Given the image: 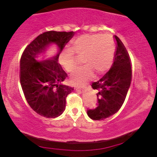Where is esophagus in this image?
I'll use <instances>...</instances> for the list:
<instances>
[{
  "mask_svg": "<svg viewBox=\"0 0 157 157\" xmlns=\"http://www.w3.org/2000/svg\"><path fill=\"white\" fill-rule=\"evenodd\" d=\"M75 87H76V89H83V88H84V85H81V84H77L75 86Z\"/></svg>",
  "mask_w": 157,
  "mask_h": 157,
  "instance_id": "1",
  "label": "esophagus"
}]
</instances>
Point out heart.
I'll return each mask as SVG.
<instances>
[{
    "mask_svg": "<svg viewBox=\"0 0 157 157\" xmlns=\"http://www.w3.org/2000/svg\"><path fill=\"white\" fill-rule=\"evenodd\" d=\"M115 51L114 40L110 36L98 33L83 35L73 42L71 50L61 53L59 60L64 70L72 73L78 63L75 57L83 59L85 66L71 77L73 83H83L94 76V71L98 75L107 71L112 65Z\"/></svg>",
    "mask_w": 157,
    "mask_h": 157,
    "instance_id": "b5f03b06",
    "label": "heart"
}]
</instances>
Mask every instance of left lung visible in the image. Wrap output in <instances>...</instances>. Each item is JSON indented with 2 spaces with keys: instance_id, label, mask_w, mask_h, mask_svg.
Instances as JSON below:
<instances>
[{
  "instance_id": "8db88e82",
  "label": "left lung",
  "mask_w": 157,
  "mask_h": 157,
  "mask_svg": "<svg viewBox=\"0 0 157 157\" xmlns=\"http://www.w3.org/2000/svg\"><path fill=\"white\" fill-rule=\"evenodd\" d=\"M114 38L117 49L113 65L100 80L91 85L98 91L96 106L87 110L88 116L93 120H103L117 113L125 101L132 81L129 55L121 40L117 36Z\"/></svg>"
}]
</instances>
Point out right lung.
<instances>
[{
	"mask_svg": "<svg viewBox=\"0 0 157 157\" xmlns=\"http://www.w3.org/2000/svg\"><path fill=\"white\" fill-rule=\"evenodd\" d=\"M74 35L73 31L44 32L28 45L21 56L20 81L23 94L31 108L42 117L56 118L62 114L66 98L74 90L62 84L67 74L58 63L60 53ZM51 43L58 47L57 54L38 62L36 58Z\"/></svg>",
	"mask_w": 157,
	"mask_h": 157,
	"instance_id": "1",
	"label": "right lung"
}]
</instances>
